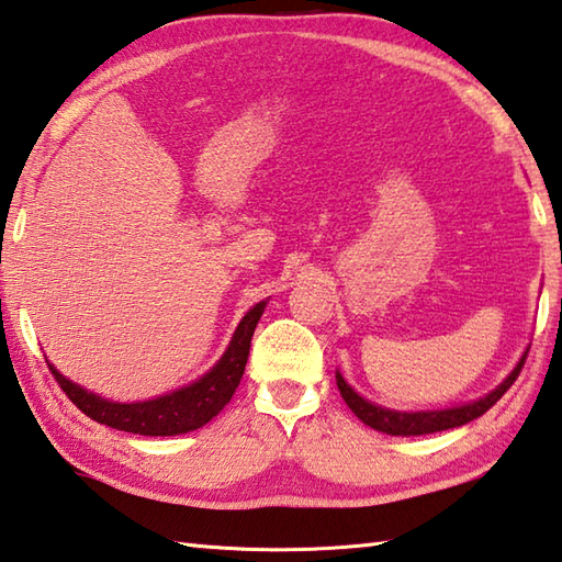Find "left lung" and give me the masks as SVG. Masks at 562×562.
Instances as JSON below:
<instances>
[{
    "mask_svg": "<svg viewBox=\"0 0 562 562\" xmlns=\"http://www.w3.org/2000/svg\"><path fill=\"white\" fill-rule=\"evenodd\" d=\"M526 353H529V348L524 350V356L519 358V362H516L509 375L504 378L492 392H487L485 397H480L475 402H465L460 406H448V409H426V412L387 409V406H380L362 397V394H358L338 370H336V384L340 390V397H344V402L348 404V409L353 412L366 426L387 436H424V434H436V431H446V428L463 426L485 414L490 406H494L497 400H502V394L512 387L514 380L519 378V372L526 362Z\"/></svg>",
    "mask_w": 562,
    "mask_h": 562,
    "instance_id": "8db88e82",
    "label": "left lung"
}]
</instances>
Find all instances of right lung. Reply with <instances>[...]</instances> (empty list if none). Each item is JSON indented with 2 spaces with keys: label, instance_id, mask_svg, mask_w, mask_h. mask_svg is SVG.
Masks as SVG:
<instances>
[{
  "label": "right lung",
  "instance_id": "add662e5",
  "mask_svg": "<svg viewBox=\"0 0 562 562\" xmlns=\"http://www.w3.org/2000/svg\"><path fill=\"white\" fill-rule=\"evenodd\" d=\"M268 300L250 306L246 316L240 318L234 336H231L224 356L214 362L212 370H206L202 378L184 384L180 390H172L160 397L146 402H114L104 400L99 394L80 387V384L68 380L63 372H50L58 380L63 392L68 394L77 409L85 412L90 419L116 428V431L140 434V436H178L190 434L209 424L214 416L234 397L240 378H244L250 338L266 312Z\"/></svg>",
  "mask_w": 562,
  "mask_h": 562
}]
</instances>
